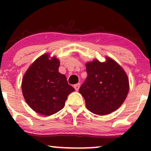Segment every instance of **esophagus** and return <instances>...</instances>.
<instances>
[{
	"mask_svg": "<svg viewBox=\"0 0 151 151\" xmlns=\"http://www.w3.org/2000/svg\"><path fill=\"white\" fill-rule=\"evenodd\" d=\"M79 87H80V84H79V83H78V84H75V85H74V88L75 89L76 91H78V90H79Z\"/></svg>",
	"mask_w": 151,
	"mask_h": 151,
	"instance_id": "34e87169",
	"label": "esophagus"
}]
</instances>
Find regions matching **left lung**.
<instances>
[{"label":"left lung","mask_w":151,"mask_h":151,"mask_svg":"<svg viewBox=\"0 0 151 151\" xmlns=\"http://www.w3.org/2000/svg\"><path fill=\"white\" fill-rule=\"evenodd\" d=\"M87 77L79 88L86 106L91 113L106 115L117 110L129 91V78L124 69L113 59H94L85 64Z\"/></svg>","instance_id":"8db88e82"}]
</instances>
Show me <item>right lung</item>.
<instances>
[{
	"label": "right lung",
	"mask_w": 151,
	"mask_h": 151,
	"mask_svg": "<svg viewBox=\"0 0 151 151\" xmlns=\"http://www.w3.org/2000/svg\"><path fill=\"white\" fill-rule=\"evenodd\" d=\"M60 60L45 53L27 69L22 77V91L32 110L44 116L56 114L65 106V101L74 89L67 78L59 72Z\"/></svg>",
	"instance_id": "right-lung-1"
}]
</instances>
